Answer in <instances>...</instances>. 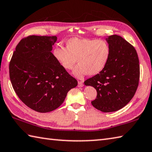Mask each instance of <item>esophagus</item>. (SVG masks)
<instances>
[{"mask_svg": "<svg viewBox=\"0 0 152 152\" xmlns=\"http://www.w3.org/2000/svg\"><path fill=\"white\" fill-rule=\"evenodd\" d=\"M83 86H84L83 82H82V81H78V87H82Z\"/></svg>", "mask_w": 152, "mask_h": 152, "instance_id": "esophagus-1", "label": "esophagus"}]
</instances>
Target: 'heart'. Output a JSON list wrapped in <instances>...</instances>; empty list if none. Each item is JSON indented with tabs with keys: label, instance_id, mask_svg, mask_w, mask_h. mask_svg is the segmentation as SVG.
Returning a JSON list of instances; mask_svg holds the SVG:
<instances>
[{
	"label": "heart",
	"instance_id": "1",
	"mask_svg": "<svg viewBox=\"0 0 152 152\" xmlns=\"http://www.w3.org/2000/svg\"><path fill=\"white\" fill-rule=\"evenodd\" d=\"M66 47L56 46L52 50L55 60L66 70H70L78 60L79 64L74 69V75L82 78L100 73L106 68L111 56V47L104 40L96 38H72L66 42Z\"/></svg>",
	"mask_w": 152,
	"mask_h": 152
}]
</instances>
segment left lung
Returning <instances> with one entry per match:
<instances>
[{"mask_svg":"<svg viewBox=\"0 0 152 152\" xmlns=\"http://www.w3.org/2000/svg\"><path fill=\"white\" fill-rule=\"evenodd\" d=\"M106 40L111 47L109 62L84 84L97 91L92 106L101 112H112L122 108L134 97L139 84L140 64L136 49L128 41L115 34Z\"/></svg>","mask_w":152,"mask_h":152,"instance_id":"obj_1","label":"left lung"}]
</instances>
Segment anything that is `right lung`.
Instances as JSON below:
<instances>
[{"label": "right lung", "instance_id": "add662e5", "mask_svg": "<svg viewBox=\"0 0 152 152\" xmlns=\"http://www.w3.org/2000/svg\"><path fill=\"white\" fill-rule=\"evenodd\" d=\"M56 36H28L16 46L9 64L13 89L30 108L46 113L58 108L78 82L51 52Z\"/></svg>", "mask_w": 152, "mask_h": 152}]
</instances>
